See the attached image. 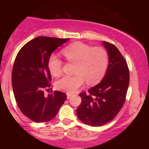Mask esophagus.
Segmentation results:
<instances>
[{"instance_id":"obj_1","label":"esophagus","mask_w":149,"mask_h":149,"mask_svg":"<svg viewBox=\"0 0 149 149\" xmlns=\"http://www.w3.org/2000/svg\"><path fill=\"white\" fill-rule=\"evenodd\" d=\"M66 95H67V99H69L71 96V95L70 93H67V94H66Z\"/></svg>"}]
</instances>
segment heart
<instances>
[{"label":"heart","mask_w":149,"mask_h":149,"mask_svg":"<svg viewBox=\"0 0 149 149\" xmlns=\"http://www.w3.org/2000/svg\"><path fill=\"white\" fill-rule=\"evenodd\" d=\"M63 54L70 63L76 64L74 76H65L57 80L56 88L61 91L73 93L83 85H94L102 79L109 63L107 51L102 47H94L81 42H76L65 47ZM62 61L55 54L48 60V69L53 76L58 77L62 73Z\"/></svg>","instance_id":"heart-1"}]
</instances>
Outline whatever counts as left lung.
Returning <instances> with one entry per match:
<instances>
[{"mask_svg": "<svg viewBox=\"0 0 149 149\" xmlns=\"http://www.w3.org/2000/svg\"><path fill=\"white\" fill-rule=\"evenodd\" d=\"M109 54L107 73L99 84L79 94L82 102L76 110L78 118L93 127L111 121L123 107L130 83L127 62L118 49L104 41Z\"/></svg>", "mask_w": 149, "mask_h": 149, "instance_id": "8db88e82", "label": "left lung"}]
</instances>
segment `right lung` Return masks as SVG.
Here are the masks:
<instances>
[{"mask_svg": "<svg viewBox=\"0 0 149 149\" xmlns=\"http://www.w3.org/2000/svg\"><path fill=\"white\" fill-rule=\"evenodd\" d=\"M69 38L39 36L25 44L19 51L12 72L13 93L20 111L36 123H44L54 118L66 95L59 91H50L51 81L48 60L57 47ZM52 90V88L50 89Z\"/></svg>", "mask_w": 149, "mask_h": 149, "instance_id": "right-lung-1", "label": "right lung"}]
</instances>
